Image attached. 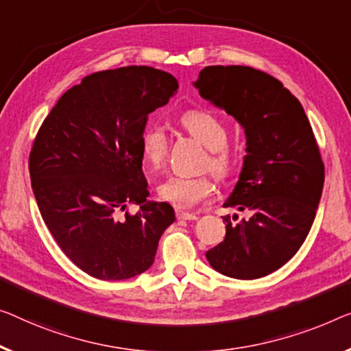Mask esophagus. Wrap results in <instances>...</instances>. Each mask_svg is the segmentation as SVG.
<instances>
[{"label":"esophagus","instance_id":"1","mask_svg":"<svg viewBox=\"0 0 351 351\" xmlns=\"http://www.w3.org/2000/svg\"><path fill=\"white\" fill-rule=\"evenodd\" d=\"M176 217L180 219V221H197V219H198L197 214L181 211V209H176Z\"/></svg>","mask_w":351,"mask_h":351}]
</instances>
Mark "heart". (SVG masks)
<instances>
[{
	"label": "heart",
	"instance_id": "b5f03b06",
	"mask_svg": "<svg viewBox=\"0 0 351 351\" xmlns=\"http://www.w3.org/2000/svg\"><path fill=\"white\" fill-rule=\"evenodd\" d=\"M180 123L187 134L208 148L206 167L211 173L226 180L234 170V159L227 148L228 128L219 114L209 110H187L181 114ZM165 130L160 125H149L142 135V156L151 169H159L167 156ZM214 184L208 176L184 178L170 176L160 182L158 193L164 202H169L178 208H193L198 203L213 195Z\"/></svg>",
	"mask_w": 351,
	"mask_h": 351
}]
</instances>
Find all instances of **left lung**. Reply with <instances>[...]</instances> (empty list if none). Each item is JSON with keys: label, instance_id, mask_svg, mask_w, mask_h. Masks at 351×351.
Instances as JSON below:
<instances>
[{"label": "left lung", "instance_id": "left-lung-1", "mask_svg": "<svg viewBox=\"0 0 351 351\" xmlns=\"http://www.w3.org/2000/svg\"><path fill=\"white\" fill-rule=\"evenodd\" d=\"M193 85L243 125L247 140L239 181L223 206L250 217L223 216L226 239L206 258L233 279L268 276L300 250L320 203L325 165L311 123L277 78L254 67L208 66Z\"/></svg>", "mask_w": 351, "mask_h": 351}]
</instances>
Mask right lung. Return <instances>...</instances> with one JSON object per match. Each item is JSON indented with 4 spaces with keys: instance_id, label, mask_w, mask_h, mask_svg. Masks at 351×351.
<instances>
[{
    "instance_id": "obj_1",
    "label": "right lung",
    "mask_w": 351,
    "mask_h": 351,
    "mask_svg": "<svg viewBox=\"0 0 351 351\" xmlns=\"http://www.w3.org/2000/svg\"><path fill=\"white\" fill-rule=\"evenodd\" d=\"M176 90L173 75L148 66L94 72L62 94L36 135L29 176L40 216L67 258L96 279L145 273L175 222L169 203L146 200L142 135ZM130 202L137 215L125 210Z\"/></svg>"
}]
</instances>
